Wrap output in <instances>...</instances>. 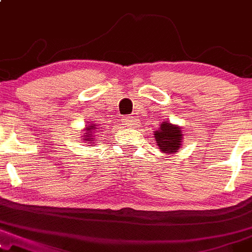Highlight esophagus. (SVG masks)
Wrapping results in <instances>:
<instances>
[{
	"label": "esophagus",
	"mask_w": 252,
	"mask_h": 252,
	"mask_svg": "<svg viewBox=\"0 0 252 252\" xmlns=\"http://www.w3.org/2000/svg\"><path fill=\"white\" fill-rule=\"evenodd\" d=\"M134 118L133 117H129V116H126L123 118V125H126V126H133L134 125Z\"/></svg>",
	"instance_id": "esophagus-1"
}]
</instances>
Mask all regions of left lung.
Listing matches in <instances>:
<instances>
[{
  "label": "left lung",
  "instance_id": "1",
  "mask_svg": "<svg viewBox=\"0 0 252 252\" xmlns=\"http://www.w3.org/2000/svg\"><path fill=\"white\" fill-rule=\"evenodd\" d=\"M154 138L161 152L172 154L181 147L182 131L179 126L164 121L154 132Z\"/></svg>",
  "mask_w": 252,
  "mask_h": 252
}]
</instances>
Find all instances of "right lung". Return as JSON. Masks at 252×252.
Wrapping results in <instances>:
<instances>
[{
	"mask_svg": "<svg viewBox=\"0 0 252 252\" xmlns=\"http://www.w3.org/2000/svg\"><path fill=\"white\" fill-rule=\"evenodd\" d=\"M95 126H97V125H94V124H90V126L85 127L86 133H84L82 139L86 142V144H88V142L92 144V139H94V138H92V136H93L92 134L94 133V131H97V129H98V128H95Z\"/></svg>",
	"mask_w": 252,
	"mask_h": 252,
	"instance_id": "add662e5",
	"label": "right lung"
}]
</instances>
